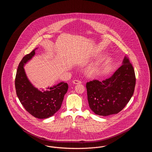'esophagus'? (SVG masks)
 <instances>
[{
  "label": "esophagus",
  "mask_w": 152,
  "mask_h": 152,
  "mask_svg": "<svg viewBox=\"0 0 152 152\" xmlns=\"http://www.w3.org/2000/svg\"><path fill=\"white\" fill-rule=\"evenodd\" d=\"M72 83L74 84H79L81 83V81L79 80H73Z\"/></svg>",
  "instance_id": "1"
}]
</instances>
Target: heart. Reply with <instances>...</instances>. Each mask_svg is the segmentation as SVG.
Masks as SVG:
<instances>
[{
    "instance_id": "1",
    "label": "heart",
    "mask_w": 152,
    "mask_h": 152,
    "mask_svg": "<svg viewBox=\"0 0 152 152\" xmlns=\"http://www.w3.org/2000/svg\"><path fill=\"white\" fill-rule=\"evenodd\" d=\"M100 71V66L99 65H94L91 66L88 70V74L89 76H95Z\"/></svg>"
}]
</instances>
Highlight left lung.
<instances>
[{
  "instance_id": "8db88e82",
  "label": "left lung",
  "mask_w": 152,
  "mask_h": 152,
  "mask_svg": "<svg viewBox=\"0 0 152 152\" xmlns=\"http://www.w3.org/2000/svg\"><path fill=\"white\" fill-rule=\"evenodd\" d=\"M135 85L134 70L129 59L125 57L122 65L108 79L87 82L89 108L99 116L117 114L130 100Z\"/></svg>"
}]
</instances>
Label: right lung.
Wrapping results in <instances>:
<instances>
[{
    "label": "right lung",
    "mask_w": 152,
    "mask_h": 152,
    "mask_svg": "<svg viewBox=\"0 0 152 152\" xmlns=\"http://www.w3.org/2000/svg\"><path fill=\"white\" fill-rule=\"evenodd\" d=\"M37 49L22 58L17 69L15 84L16 94L26 110L35 118L44 119L53 116L60 109L68 86L62 81L47 88L46 91L43 89L40 91L33 86L26 75L24 66L35 56Z\"/></svg>",
    "instance_id": "obj_1"
}]
</instances>
